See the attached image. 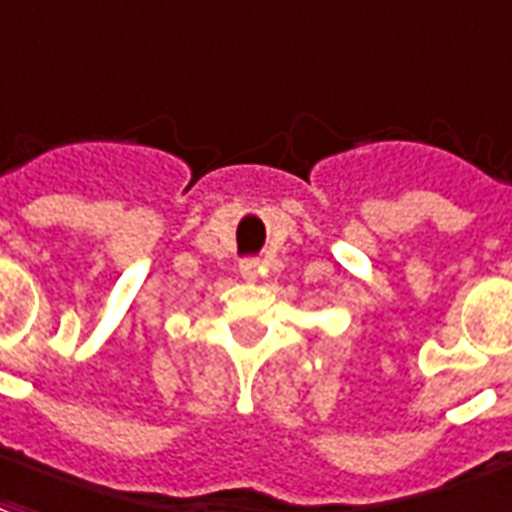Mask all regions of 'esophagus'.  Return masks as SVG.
Listing matches in <instances>:
<instances>
[{"label":"esophagus","mask_w":512,"mask_h":512,"mask_svg":"<svg viewBox=\"0 0 512 512\" xmlns=\"http://www.w3.org/2000/svg\"><path fill=\"white\" fill-rule=\"evenodd\" d=\"M238 271H241V276H244L246 282H255L257 276H260V266H257V260H252V257H249V260H241V263H238Z\"/></svg>","instance_id":"1"}]
</instances>
